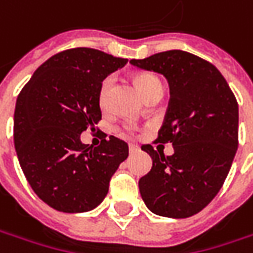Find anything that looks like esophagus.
I'll list each match as a JSON object with an SVG mask.
<instances>
[{
	"label": "esophagus",
	"mask_w": 253,
	"mask_h": 253,
	"mask_svg": "<svg viewBox=\"0 0 253 253\" xmlns=\"http://www.w3.org/2000/svg\"><path fill=\"white\" fill-rule=\"evenodd\" d=\"M136 152H139V146L138 145H133V143H129V153H136Z\"/></svg>",
	"instance_id": "obj_1"
}]
</instances>
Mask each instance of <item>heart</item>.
<instances>
[{"mask_svg":"<svg viewBox=\"0 0 253 253\" xmlns=\"http://www.w3.org/2000/svg\"><path fill=\"white\" fill-rule=\"evenodd\" d=\"M114 80H115L114 76H108V77H105L104 82H102L101 88H100V104H101V107H104V105L107 104V98H108V94L111 91ZM135 83L138 85L139 91L145 95V98H146L151 92L155 91L156 88H161L162 87L161 80H159L158 77L152 76V74H138V76L135 77ZM125 131L132 132L133 131V126L126 125V126H125Z\"/></svg>","mask_w":253,"mask_h":253,"instance_id":"1","label":"heart"}]
</instances>
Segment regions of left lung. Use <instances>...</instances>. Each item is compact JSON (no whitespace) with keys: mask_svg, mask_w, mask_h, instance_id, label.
<instances>
[{"mask_svg":"<svg viewBox=\"0 0 253 253\" xmlns=\"http://www.w3.org/2000/svg\"><path fill=\"white\" fill-rule=\"evenodd\" d=\"M131 64L163 74L170 87L165 121L155 142L174 148L171 156L152 145L151 171L139 179L152 212L187 218L218 194L238 148V102L218 69L196 54L168 50Z\"/></svg>","mask_w":253,"mask_h":253,"instance_id":"left-lung-1","label":"left lung"}]
</instances>
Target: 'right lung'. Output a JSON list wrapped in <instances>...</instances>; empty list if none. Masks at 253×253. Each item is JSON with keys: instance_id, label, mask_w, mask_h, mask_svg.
<instances>
[{"instance_id": "1", "label": "right lung", "mask_w": 253, "mask_h": 253, "mask_svg": "<svg viewBox=\"0 0 253 253\" xmlns=\"http://www.w3.org/2000/svg\"><path fill=\"white\" fill-rule=\"evenodd\" d=\"M90 47L54 54L21 90L14 114V143L25 177L39 199L62 212L95 209L110 180L128 158V143L115 136L98 146L82 143L101 120L102 80L126 64Z\"/></svg>"}]
</instances>
